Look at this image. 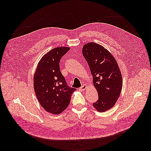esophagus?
Segmentation results:
<instances>
[{
  "instance_id": "34e87169",
  "label": "esophagus",
  "mask_w": 151,
  "mask_h": 151,
  "mask_svg": "<svg viewBox=\"0 0 151 151\" xmlns=\"http://www.w3.org/2000/svg\"><path fill=\"white\" fill-rule=\"evenodd\" d=\"M87 88V86L86 84H84L82 86H81L80 88H79V90L81 91H85Z\"/></svg>"
}]
</instances>
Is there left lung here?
Here are the masks:
<instances>
[{
  "instance_id": "1",
  "label": "left lung",
  "mask_w": 151,
  "mask_h": 151,
  "mask_svg": "<svg viewBox=\"0 0 151 151\" xmlns=\"http://www.w3.org/2000/svg\"><path fill=\"white\" fill-rule=\"evenodd\" d=\"M83 54L98 93V100L93 104V106L98 111L104 112L115 105L120 95L123 86L120 70L111 54L98 43L84 45Z\"/></svg>"
}]
</instances>
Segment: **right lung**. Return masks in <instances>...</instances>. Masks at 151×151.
Segmentation results:
<instances>
[{
  "mask_svg": "<svg viewBox=\"0 0 151 151\" xmlns=\"http://www.w3.org/2000/svg\"><path fill=\"white\" fill-rule=\"evenodd\" d=\"M68 47H55L46 53L38 63L34 76V88L41 105L54 114L62 113L68 106L76 88L67 86L60 71L61 58Z\"/></svg>",
  "mask_w": 151,
  "mask_h": 151,
  "instance_id": "right-lung-1",
  "label": "right lung"
}]
</instances>
